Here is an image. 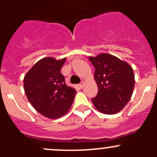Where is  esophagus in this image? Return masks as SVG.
Returning <instances> with one entry per match:
<instances>
[{
    "instance_id": "1",
    "label": "esophagus",
    "mask_w": 157,
    "mask_h": 157,
    "mask_svg": "<svg viewBox=\"0 0 157 157\" xmlns=\"http://www.w3.org/2000/svg\"><path fill=\"white\" fill-rule=\"evenodd\" d=\"M78 86H79V87H80V89L83 88V82H82V83H79V84H78Z\"/></svg>"
}]
</instances>
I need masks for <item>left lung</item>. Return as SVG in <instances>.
<instances>
[{"label": "left lung", "mask_w": 157, "mask_h": 157, "mask_svg": "<svg viewBox=\"0 0 157 157\" xmlns=\"http://www.w3.org/2000/svg\"><path fill=\"white\" fill-rule=\"evenodd\" d=\"M89 59L95 67L94 78L98 86L97 95L92 99L93 105L102 113H118L132 96L134 86L132 67L109 54H100Z\"/></svg>", "instance_id": "8db88e82"}]
</instances>
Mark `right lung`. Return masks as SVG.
<instances>
[{"label":"right lung","instance_id":"add662e5","mask_svg":"<svg viewBox=\"0 0 157 157\" xmlns=\"http://www.w3.org/2000/svg\"><path fill=\"white\" fill-rule=\"evenodd\" d=\"M66 58L41 59L25 75V93L38 112L49 118H58L68 112L76 90L65 83L61 71Z\"/></svg>","mask_w":157,"mask_h":157}]
</instances>
